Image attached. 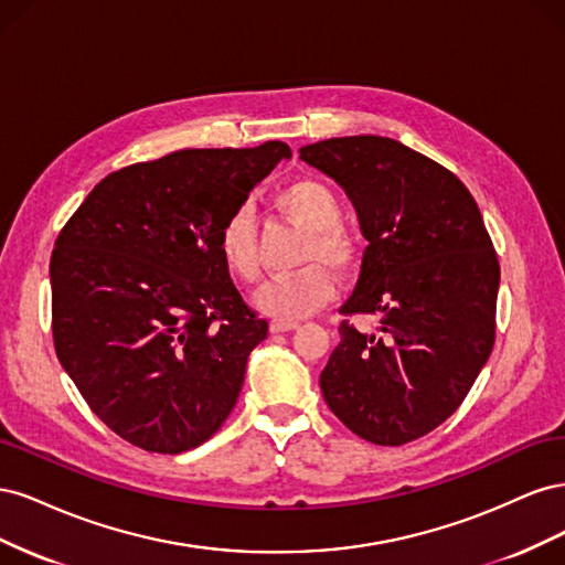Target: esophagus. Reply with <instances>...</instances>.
I'll return each mask as SVG.
<instances>
[{"mask_svg": "<svg viewBox=\"0 0 565 565\" xmlns=\"http://www.w3.org/2000/svg\"><path fill=\"white\" fill-rule=\"evenodd\" d=\"M299 322L297 320H270V332H289V330H297Z\"/></svg>", "mask_w": 565, "mask_h": 565, "instance_id": "1", "label": "esophagus"}]
</instances>
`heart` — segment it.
Masks as SVG:
<instances>
[{"label":"heart","mask_w":565,"mask_h":565,"mask_svg":"<svg viewBox=\"0 0 565 565\" xmlns=\"http://www.w3.org/2000/svg\"><path fill=\"white\" fill-rule=\"evenodd\" d=\"M276 207L306 231L297 264L301 270L266 282L256 292V309L278 320H299L316 313L334 297L337 276H349L361 264L363 243L349 226L341 224V200L320 179H297L276 195ZM216 252L235 280L252 285L262 276L256 249L254 216L247 204L235 207L216 233Z\"/></svg>","instance_id":"obj_1"}]
</instances>
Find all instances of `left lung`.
I'll return each mask as SVG.
<instances>
[{"label":"left lung","mask_w":565,"mask_h":565,"mask_svg":"<svg viewBox=\"0 0 565 565\" xmlns=\"http://www.w3.org/2000/svg\"><path fill=\"white\" fill-rule=\"evenodd\" d=\"M299 152L344 188L367 241L339 313L382 316L377 332L341 320L322 398L355 436L405 446L455 413L488 361L498 254L467 185L401 141L341 136Z\"/></svg>","instance_id":"1"}]
</instances>
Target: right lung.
I'll return each mask as SVG.
<instances>
[{
  "mask_svg": "<svg viewBox=\"0 0 565 565\" xmlns=\"http://www.w3.org/2000/svg\"><path fill=\"white\" fill-rule=\"evenodd\" d=\"M282 141L188 148L96 183L51 254V330L94 415L148 452L202 446L226 422L268 322L243 301L216 233Z\"/></svg>",
  "mask_w": 565,
  "mask_h": 565,
  "instance_id": "add662e5",
  "label": "right lung"
}]
</instances>
